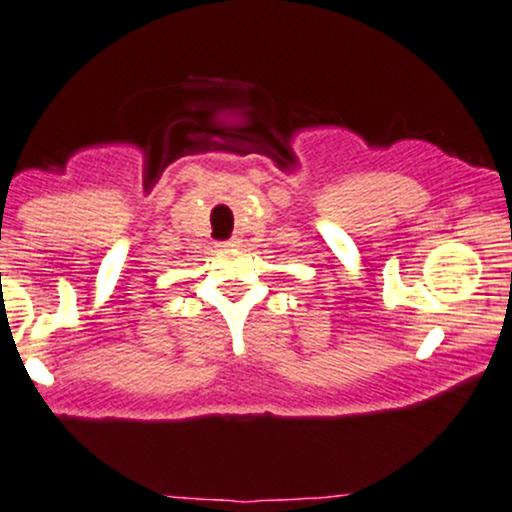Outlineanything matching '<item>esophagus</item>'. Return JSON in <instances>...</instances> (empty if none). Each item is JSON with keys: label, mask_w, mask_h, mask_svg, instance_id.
I'll return each instance as SVG.
<instances>
[{"label": "esophagus", "mask_w": 512, "mask_h": 512, "mask_svg": "<svg viewBox=\"0 0 512 512\" xmlns=\"http://www.w3.org/2000/svg\"><path fill=\"white\" fill-rule=\"evenodd\" d=\"M240 245H243V240H240V238H229V240H221L217 248H221V250H240Z\"/></svg>", "instance_id": "34e87169"}]
</instances>
